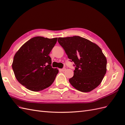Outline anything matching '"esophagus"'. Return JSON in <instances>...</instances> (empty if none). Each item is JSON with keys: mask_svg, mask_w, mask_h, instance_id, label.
<instances>
[{"mask_svg": "<svg viewBox=\"0 0 125 125\" xmlns=\"http://www.w3.org/2000/svg\"><path fill=\"white\" fill-rule=\"evenodd\" d=\"M65 70H66L65 68H63V69H60V71H62V72H64Z\"/></svg>", "mask_w": 125, "mask_h": 125, "instance_id": "34e87169", "label": "esophagus"}]
</instances>
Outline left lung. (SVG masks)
I'll use <instances>...</instances> for the list:
<instances>
[{
	"label": "left lung",
	"instance_id": "left-lung-1",
	"mask_svg": "<svg viewBox=\"0 0 125 125\" xmlns=\"http://www.w3.org/2000/svg\"><path fill=\"white\" fill-rule=\"evenodd\" d=\"M69 59L74 63L71 84L83 92H90L101 83L107 71V59L97 44L74 36L58 38Z\"/></svg>",
	"mask_w": 125,
	"mask_h": 125
}]
</instances>
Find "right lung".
<instances>
[{
	"label": "right lung",
	"instance_id": "obj_1",
	"mask_svg": "<svg viewBox=\"0 0 125 125\" xmlns=\"http://www.w3.org/2000/svg\"><path fill=\"white\" fill-rule=\"evenodd\" d=\"M57 38L36 36L21 46L15 54L12 68L20 83L33 91H40L51 85L59 70L51 66L49 55Z\"/></svg>",
	"mask_w": 125,
	"mask_h": 125
}]
</instances>
